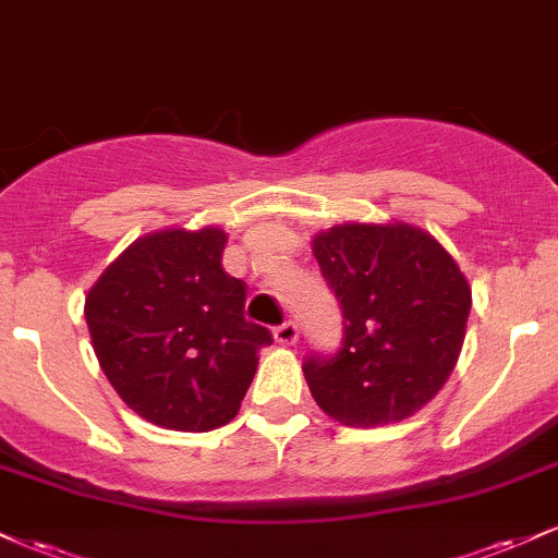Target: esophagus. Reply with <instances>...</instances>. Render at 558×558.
Returning a JSON list of instances; mask_svg holds the SVG:
<instances>
[{
    "label": "esophagus",
    "mask_w": 558,
    "mask_h": 558,
    "mask_svg": "<svg viewBox=\"0 0 558 558\" xmlns=\"http://www.w3.org/2000/svg\"><path fill=\"white\" fill-rule=\"evenodd\" d=\"M272 336H275V343H280V345H293L299 341V328H296V323H283V325H278V328L272 330Z\"/></svg>",
    "instance_id": "obj_1"
}]
</instances>
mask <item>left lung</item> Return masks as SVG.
Returning <instances> with one entry per match:
<instances>
[{"mask_svg":"<svg viewBox=\"0 0 558 558\" xmlns=\"http://www.w3.org/2000/svg\"><path fill=\"white\" fill-rule=\"evenodd\" d=\"M341 301L345 336L332 360L310 356L317 407L349 427L420 412L462 354L472 288L435 235L409 222H343L312 239Z\"/></svg>","mask_w":558,"mask_h":558,"instance_id":"1","label":"left lung"}]
</instances>
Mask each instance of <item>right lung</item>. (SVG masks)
Masks as SVG:
<instances>
[{"label":"right lung","mask_w":558,"mask_h":558,"mask_svg":"<svg viewBox=\"0 0 558 558\" xmlns=\"http://www.w3.org/2000/svg\"><path fill=\"white\" fill-rule=\"evenodd\" d=\"M217 226L141 235L88 288L94 354L138 417L207 433L239 414L270 330L243 317L246 283L222 270Z\"/></svg>","instance_id":"1"}]
</instances>
